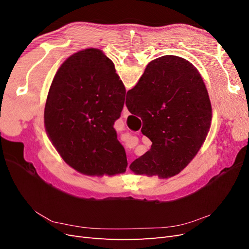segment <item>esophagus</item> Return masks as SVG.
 I'll list each match as a JSON object with an SVG mask.
<instances>
[{
    "label": "esophagus",
    "instance_id": "34e87169",
    "mask_svg": "<svg viewBox=\"0 0 249 249\" xmlns=\"http://www.w3.org/2000/svg\"><path fill=\"white\" fill-rule=\"evenodd\" d=\"M123 112H124V118L130 115V112H129V110H127L126 106H124V111H123Z\"/></svg>",
    "mask_w": 249,
    "mask_h": 249
}]
</instances>
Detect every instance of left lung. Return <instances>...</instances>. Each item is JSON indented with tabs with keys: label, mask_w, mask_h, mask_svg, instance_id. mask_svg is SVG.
I'll list each match as a JSON object with an SVG mask.
<instances>
[{
	"label": "left lung",
	"mask_w": 249,
	"mask_h": 249,
	"mask_svg": "<svg viewBox=\"0 0 249 249\" xmlns=\"http://www.w3.org/2000/svg\"><path fill=\"white\" fill-rule=\"evenodd\" d=\"M124 96L114 64L99 49L74 53L59 67L44 108V127L69 166L90 177L125 172V152L113 127Z\"/></svg>",
	"instance_id": "obj_1"
}]
</instances>
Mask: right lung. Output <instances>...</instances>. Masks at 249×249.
Wrapping results in <instances>:
<instances>
[{
    "label": "right lung",
    "mask_w": 249,
    "mask_h": 249,
    "mask_svg": "<svg viewBox=\"0 0 249 249\" xmlns=\"http://www.w3.org/2000/svg\"><path fill=\"white\" fill-rule=\"evenodd\" d=\"M125 105L141 117L152 147L131 165L135 175L175 177L197 155L212 123V106L199 71L173 55L149 62L126 93Z\"/></svg>",
    "instance_id": "right-lung-1"
}]
</instances>
